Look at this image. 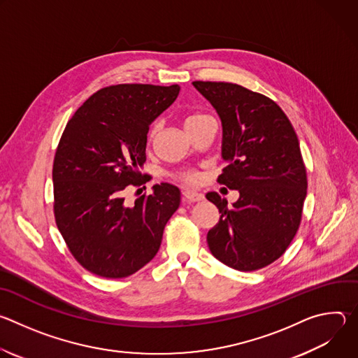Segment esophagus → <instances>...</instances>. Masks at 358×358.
<instances>
[{
    "instance_id": "1",
    "label": "esophagus",
    "mask_w": 358,
    "mask_h": 358,
    "mask_svg": "<svg viewBox=\"0 0 358 358\" xmlns=\"http://www.w3.org/2000/svg\"><path fill=\"white\" fill-rule=\"evenodd\" d=\"M182 196L187 202H199L203 199V195L201 192L192 191V189H185L182 191Z\"/></svg>"
}]
</instances>
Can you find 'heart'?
I'll return each mask as SVG.
<instances>
[{"label":"heart","mask_w":358,"mask_h":358,"mask_svg":"<svg viewBox=\"0 0 358 358\" xmlns=\"http://www.w3.org/2000/svg\"><path fill=\"white\" fill-rule=\"evenodd\" d=\"M207 119H211V117H208L207 115H202V113H192V115L187 116V119H185V122H184L185 129L192 127V126H195V124H198V123H201V122H203V120H207ZM157 129H159V123H155V124L151 126V129H150V131H148L150 140L156 136ZM176 178H178V180H181V181H184V182L194 184V182L198 181L199 176H198L196 173H194V171H187V173H180V174H177Z\"/></svg>","instance_id":"heart-1"}]
</instances>
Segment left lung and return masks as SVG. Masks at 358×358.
<instances>
[{
	"mask_svg": "<svg viewBox=\"0 0 358 358\" xmlns=\"http://www.w3.org/2000/svg\"><path fill=\"white\" fill-rule=\"evenodd\" d=\"M217 110L222 124L218 182L238 189L228 201L206 196L220 210L208 231L211 253L224 265L250 272L280 258L301 220L308 178L297 136L283 110L269 97L227 82H192Z\"/></svg>",
	"mask_w": 358,
	"mask_h": 358,
	"instance_id": "left-lung-1",
	"label": "left lung"
}]
</instances>
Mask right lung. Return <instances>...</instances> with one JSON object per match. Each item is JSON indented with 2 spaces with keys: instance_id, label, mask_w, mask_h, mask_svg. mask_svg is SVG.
I'll return each mask as SVG.
<instances>
[{
  "instance_id": "obj_1",
  "label": "right lung",
  "mask_w": 358,
  "mask_h": 358,
  "mask_svg": "<svg viewBox=\"0 0 358 358\" xmlns=\"http://www.w3.org/2000/svg\"><path fill=\"white\" fill-rule=\"evenodd\" d=\"M178 85L100 89L75 112L54 160L55 220L75 259L90 273L127 278L160 249L181 192L163 182L129 206L123 191L141 185L150 124L169 109Z\"/></svg>"
}]
</instances>
